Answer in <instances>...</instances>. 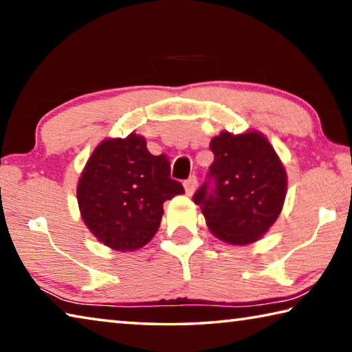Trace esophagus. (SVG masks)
Listing matches in <instances>:
<instances>
[{
    "label": "esophagus",
    "mask_w": 352,
    "mask_h": 352,
    "mask_svg": "<svg viewBox=\"0 0 352 352\" xmlns=\"http://www.w3.org/2000/svg\"><path fill=\"white\" fill-rule=\"evenodd\" d=\"M183 186H184V190H186L188 195H192L195 192V189H197V178H195L194 175L189 177L188 180L183 183Z\"/></svg>",
    "instance_id": "obj_1"
}]
</instances>
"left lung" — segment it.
Here are the masks:
<instances>
[{
	"label": "left lung",
	"instance_id": "8db88e82",
	"mask_svg": "<svg viewBox=\"0 0 352 352\" xmlns=\"http://www.w3.org/2000/svg\"><path fill=\"white\" fill-rule=\"evenodd\" d=\"M214 162L210 180L194 195L206 225L231 245L259 241L283 211L287 172L261 132H220L210 142ZM213 180V186L209 183Z\"/></svg>",
	"mask_w": 352,
	"mask_h": 352
}]
</instances>
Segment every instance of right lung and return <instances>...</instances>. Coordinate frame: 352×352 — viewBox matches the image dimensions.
Returning <instances> with one entry per match:
<instances>
[{
    "instance_id": "add662e5",
    "label": "right lung",
    "mask_w": 352,
    "mask_h": 352,
    "mask_svg": "<svg viewBox=\"0 0 352 352\" xmlns=\"http://www.w3.org/2000/svg\"><path fill=\"white\" fill-rule=\"evenodd\" d=\"M184 192L170 178L166 155H152L146 138H105L94 148L77 183L83 223L116 252H135L152 241L162 223L163 204Z\"/></svg>"
}]
</instances>
